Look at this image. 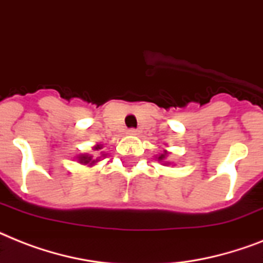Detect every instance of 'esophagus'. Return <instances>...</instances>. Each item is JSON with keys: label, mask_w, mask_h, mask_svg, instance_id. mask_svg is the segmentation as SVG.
<instances>
[{"label": "esophagus", "mask_w": 263, "mask_h": 263, "mask_svg": "<svg viewBox=\"0 0 263 263\" xmlns=\"http://www.w3.org/2000/svg\"><path fill=\"white\" fill-rule=\"evenodd\" d=\"M129 134H132V135H135V134H136V129H134V128H131V129H129Z\"/></svg>", "instance_id": "esophagus-1"}]
</instances>
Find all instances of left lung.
<instances>
[{
    "instance_id": "obj_1",
    "label": "left lung",
    "mask_w": 263,
    "mask_h": 263,
    "mask_svg": "<svg viewBox=\"0 0 263 263\" xmlns=\"http://www.w3.org/2000/svg\"><path fill=\"white\" fill-rule=\"evenodd\" d=\"M165 157H166V153L165 154H161V155L158 157V159H159V161H162V159H165Z\"/></svg>"
}]
</instances>
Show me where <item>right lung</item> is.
I'll return each mask as SVG.
<instances>
[{"mask_svg": "<svg viewBox=\"0 0 263 263\" xmlns=\"http://www.w3.org/2000/svg\"><path fill=\"white\" fill-rule=\"evenodd\" d=\"M100 148H101L100 146L95 147V150H100ZM80 162L81 163H83V165H93V163H96V162H97V159H93V155L83 154V155H81L80 157Z\"/></svg>", "mask_w": 263, "mask_h": 263, "instance_id": "1", "label": "right lung"}]
</instances>
